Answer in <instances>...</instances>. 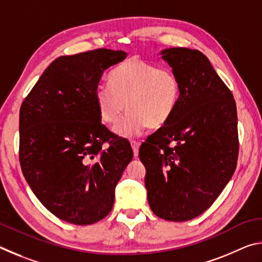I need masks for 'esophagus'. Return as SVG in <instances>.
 Instances as JSON below:
<instances>
[{
	"label": "esophagus",
	"mask_w": 262,
	"mask_h": 262,
	"mask_svg": "<svg viewBox=\"0 0 262 262\" xmlns=\"http://www.w3.org/2000/svg\"><path fill=\"white\" fill-rule=\"evenodd\" d=\"M130 145L133 148V152H134V156L137 157V156H139V148H140L141 143H140V142H136V141H132Z\"/></svg>",
	"instance_id": "1"
}]
</instances>
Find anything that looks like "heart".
I'll return each mask as SVG.
<instances>
[{"instance_id": "obj_1", "label": "heart", "mask_w": 262, "mask_h": 262, "mask_svg": "<svg viewBox=\"0 0 262 262\" xmlns=\"http://www.w3.org/2000/svg\"><path fill=\"white\" fill-rule=\"evenodd\" d=\"M110 84L96 88L95 99L101 121L114 125L115 134L134 139L149 126L159 128L167 123L179 104L181 86L174 72L139 59H129L110 74Z\"/></svg>"}]
</instances>
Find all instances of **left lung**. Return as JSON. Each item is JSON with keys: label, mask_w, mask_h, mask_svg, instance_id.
<instances>
[{"label": "left lung", "mask_w": 262, "mask_h": 262, "mask_svg": "<svg viewBox=\"0 0 262 262\" xmlns=\"http://www.w3.org/2000/svg\"><path fill=\"white\" fill-rule=\"evenodd\" d=\"M161 54L179 78L180 100L167 123L142 143L139 156L154 214L185 222L215 202L236 170V101L200 51L173 47Z\"/></svg>", "instance_id": "8db88e82"}]
</instances>
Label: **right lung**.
<instances>
[{"instance_id": "obj_1", "label": "right lung", "mask_w": 262, "mask_h": 262, "mask_svg": "<svg viewBox=\"0 0 262 262\" xmlns=\"http://www.w3.org/2000/svg\"><path fill=\"white\" fill-rule=\"evenodd\" d=\"M126 55L99 48L57 57L20 106L21 171L38 200L68 223L89 225L107 216L133 159L129 142L100 122L95 99L105 70Z\"/></svg>"}]
</instances>
